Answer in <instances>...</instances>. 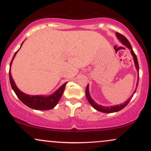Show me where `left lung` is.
Returning <instances> with one entry per match:
<instances>
[{
    "label": "left lung",
    "mask_w": 151,
    "mask_h": 151,
    "mask_svg": "<svg viewBox=\"0 0 151 151\" xmlns=\"http://www.w3.org/2000/svg\"><path fill=\"white\" fill-rule=\"evenodd\" d=\"M116 35L118 39L119 40V41H120V42L122 43L124 45H125L126 47L129 48V50H131V53L133 56V61H134L135 66H136V69L137 72H139V66H138V60H137V57H136V54H135L134 52H133V50L132 49V47H131V44H130V42H129V40H128L126 39V38L124 37V35H123L119 33V32H116ZM138 79H139V74H138V79H137V80L138 81H137L136 87L138 86ZM136 89L137 88H136L135 91H133V94L131 95V97H130L129 99L127 100V101L124 102L123 104H119V105L111 106H104L98 104L97 103H96V102L93 101V100L92 99V98H91V96H90L89 90V84H87V86H86L85 93H86V98H87L88 101L89 102L90 104L92 106L93 108L100 112L109 114V113H114V112H117V111H121V109H124L125 106H126L129 103V101H131V99H132L133 96V93L136 92Z\"/></svg>",
    "instance_id": "left-lung-1"
}]
</instances>
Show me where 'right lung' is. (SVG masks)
I'll return each mask as SVG.
<instances>
[{"label":"right lung","instance_id":"right-lung-1","mask_svg":"<svg viewBox=\"0 0 151 151\" xmlns=\"http://www.w3.org/2000/svg\"><path fill=\"white\" fill-rule=\"evenodd\" d=\"M22 44H23V42H22L21 45H20V47H21ZM18 51L15 53L14 56H13V59H12V61L10 62V65L9 79L12 89L14 91V92L15 93V94L17 95V96H18L19 99H20L24 104H25L27 106L30 107L31 109H35V110L42 111L50 110V109H53L55 106L58 104V101H60V98H61V96H62V93H63L64 91H65V86L67 82L65 83V84L60 86L58 90H56L55 92L52 93L51 95H49V96H44V95H28L23 93L17 87L16 84H15V81L13 80V77H12L11 76V72H10V67H11L12 62H13V59H14L15 55H16Z\"/></svg>","mask_w":151,"mask_h":151}]
</instances>
